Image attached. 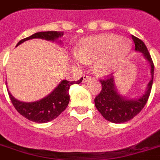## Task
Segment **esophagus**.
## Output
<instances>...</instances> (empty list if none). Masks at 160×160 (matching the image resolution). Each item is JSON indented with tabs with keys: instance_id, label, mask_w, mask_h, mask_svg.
<instances>
[{
	"instance_id": "esophagus-1",
	"label": "esophagus",
	"mask_w": 160,
	"mask_h": 160,
	"mask_svg": "<svg viewBox=\"0 0 160 160\" xmlns=\"http://www.w3.org/2000/svg\"><path fill=\"white\" fill-rule=\"evenodd\" d=\"M89 80H90V77H89L88 75H84V76H83V83L88 82Z\"/></svg>"
}]
</instances>
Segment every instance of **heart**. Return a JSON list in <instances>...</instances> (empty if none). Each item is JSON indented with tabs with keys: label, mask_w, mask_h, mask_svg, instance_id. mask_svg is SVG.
<instances>
[{
	"label": "heart",
	"mask_w": 160,
	"mask_h": 160,
	"mask_svg": "<svg viewBox=\"0 0 160 160\" xmlns=\"http://www.w3.org/2000/svg\"><path fill=\"white\" fill-rule=\"evenodd\" d=\"M130 49V42L116 35H94L80 40L74 51L73 61L84 64L95 60L94 68L97 72L108 75L128 55Z\"/></svg>",
	"instance_id": "1"
}]
</instances>
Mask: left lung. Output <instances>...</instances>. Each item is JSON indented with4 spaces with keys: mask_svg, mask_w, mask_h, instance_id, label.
I'll return each mask as SVG.
<instances>
[{
    "mask_svg": "<svg viewBox=\"0 0 160 160\" xmlns=\"http://www.w3.org/2000/svg\"><path fill=\"white\" fill-rule=\"evenodd\" d=\"M132 38L135 43V51L142 53L144 58L150 63L151 79L147 84L143 94L133 98H127L118 92L113 76L100 80L102 90L94 98L95 107L106 120L113 123L126 122L136 116L146 104L151 91L154 78V63L145 44L133 35H132Z\"/></svg>",
    "mask_w": 160,
    "mask_h": 160,
    "instance_id": "1",
    "label": "left lung"
}]
</instances>
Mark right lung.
<instances>
[{"instance_id":"right-lung-1","label":"right lung","mask_w":160,"mask_h":160,"mask_svg":"<svg viewBox=\"0 0 160 160\" xmlns=\"http://www.w3.org/2000/svg\"><path fill=\"white\" fill-rule=\"evenodd\" d=\"M62 36H63V33L58 31L38 32L29 37L20 40L17 43L16 47L27 40L33 38H41L52 42H59L60 44H62L61 40L58 41ZM83 78H80L77 81H68L67 80H62L48 95L41 98L40 100L34 102H22L18 100L10 93L8 89L7 90L14 107L22 116L34 122L46 123L58 118L67 108L70 101V86L73 84H80Z\"/></svg>"}]
</instances>
